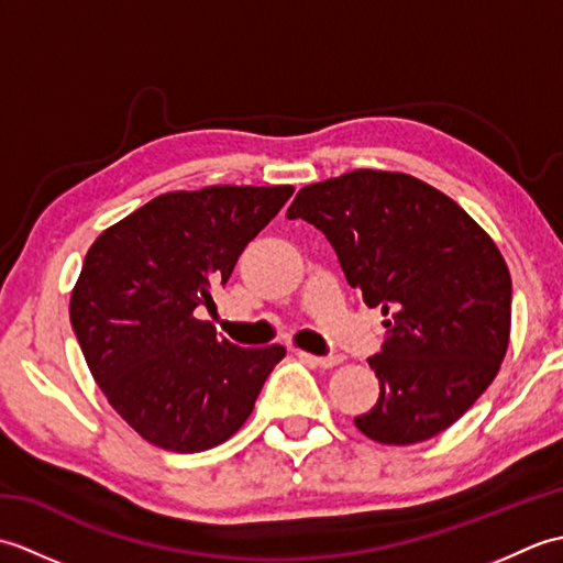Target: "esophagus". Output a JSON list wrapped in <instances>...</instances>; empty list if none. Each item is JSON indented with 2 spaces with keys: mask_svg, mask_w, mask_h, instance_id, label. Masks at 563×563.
<instances>
[{
  "mask_svg": "<svg viewBox=\"0 0 563 563\" xmlns=\"http://www.w3.org/2000/svg\"><path fill=\"white\" fill-rule=\"evenodd\" d=\"M300 355L305 357V361L314 363L319 367H333V365L341 363V355H309V353H300Z\"/></svg>",
  "mask_w": 563,
  "mask_h": 563,
  "instance_id": "34e87169",
  "label": "esophagus"
}]
</instances>
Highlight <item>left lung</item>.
Segmentation results:
<instances>
[{
    "instance_id": "8db88e82",
    "label": "left lung",
    "mask_w": 563,
    "mask_h": 563,
    "mask_svg": "<svg viewBox=\"0 0 563 563\" xmlns=\"http://www.w3.org/2000/svg\"><path fill=\"white\" fill-rule=\"evenodd\" d=\"M288 218L314 224L351 288L387 317L367 357L379 399L357 430L413 445L450 428L508 351L512 285L492 236L438 188L373 169L305 186Z\"/></svg>"
}]
</instances>
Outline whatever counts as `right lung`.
Wrapping results in <instances>:
<instances>
[{
  "label": "right lung",
  "mask_w": 563,
  "mask_h": 563,
  "mask_svg": "<svg viewBox=\"0 0 563 563\" xmlns=\"http://www.w3.org/2000/svg\"><path fill=\"white\" fill-rule=\"evenodd\" d=\"M292 186L164 194L91 244L69 321L93 379L147 442L202 452L244 426L283 345L242 349L196 319Z\"/></svg>",
  "instance_id": "1"
}]
</instances>
